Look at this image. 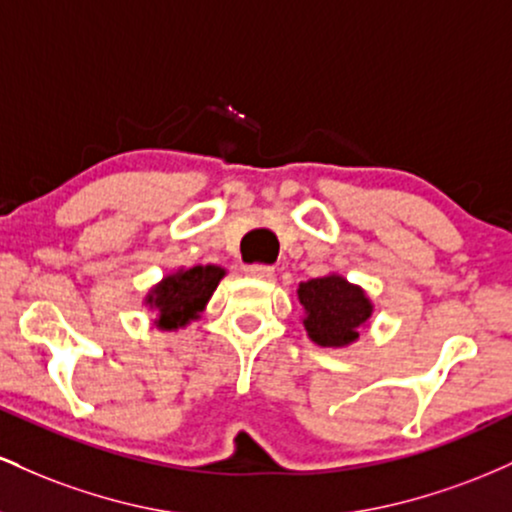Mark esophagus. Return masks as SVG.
<instances>
[{
	"label": "esophagus",
	"instance_id": "34e87169",
	"mask_svg": "<svg viewBox=\"0 0 512 512\" xmlns=\"http://www.w3.org/2000/svg\"><path fill=\"white\" fill-rule=\"evenodd\" d=\"M245 274L252 276V279H272L274 267H269V264H248Z\"/></svg>",
	"mask_w": 512,
	"mask_h": 512
}]
</instances>
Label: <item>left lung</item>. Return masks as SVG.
Here are the masks:
<instances>
[{"instance_id":"8db88e82","label":"left lung","mask_w":512,"mask_h":512,"mask_svg":"<svg viewBox=\"0 0 512 512\" xmlns=\"http://www.w3.org/2000/svg\"><path fill=\"white\" fill-rule=\"evenodd\" d=\"M298 303L303 305V327L310 342L330 349L354 344L373 315V303L361 286L342 274H325L298 284Z\"/></svg>"}]
</instances>
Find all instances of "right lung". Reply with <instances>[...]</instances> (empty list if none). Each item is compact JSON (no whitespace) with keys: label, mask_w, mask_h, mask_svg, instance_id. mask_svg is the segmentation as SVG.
I'll list each match as a JSON object with an SVG mask.
<instances>
[{"label":"right lung","mask_w":512,"mask_h":512,"mask_svg":"<svg viewBox=\"0 0 512 512\" xmlns=\"http://www.w3.org/2000/svg\"><path fill=\"white\" fill-rule=\"evenodd\" d=\"M223 276L226 269L216 264H197L163 276L144 298L146 308L156 310L158 330L175 332L192 320H199V313L207 308Z\"/></svg>","instance_id":"1"}]
</instances>
